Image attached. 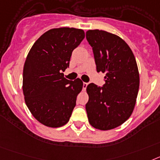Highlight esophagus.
I'll use <instances>...</instances> for the list:
<instances>
[{"mask_svg": "<svg viewBox=\"0 0 160 160\" xmlns=\"http://www.w3.org/2000/svg\"><path fill=\"white\" fill-rule=\"evenodd\" d=\"M88 83H86V82H84V83H83V89L84 90H85L86 89V88H87V86H88Z\"/></svg>", "mask_w": 160, "mask_h": 160, "instance_id": "esophagus-1", "label": "esophagus"}]
</instances>
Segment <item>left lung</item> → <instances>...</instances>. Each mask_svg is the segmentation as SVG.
Segmentation results:
<instances>
[{"label": "left lung", "mask_w": 160, "mask_h": 160, "mask_svg": "<svg viewBox=\"0 0 160 160\" xmlns=\"http://www.w3.org/2000/svg\"><path fill=\"white\" fill-rule=\"evenodd\" d=\"M86 38L92 48L97 72L105 73L102 87L87 86L85 108L94 128L108 130L124 123L131 115L139 88L134 55L123 39L105 30H90Z\"/></svg>", "instance_id": "8db88e82"}]
</instances>
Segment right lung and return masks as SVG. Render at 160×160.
I'll use <instances>...</instances> for the list:
<instances>
[{
	"instance_id": "obj_1",
	"label": "right lung",
	"mask_w": 160,
	"mask_h": 160,
	"mask_svg": "<svg viewBox=\"0 0 160 160\" xmlns=\"http://www.w3.org/2000/svg\"><path fill=\"white\" fill-rule=\"evenodd\" d=\"M84 38L80 29H51L34 42L26 57L22 86L25 101L42 124L60 127L70 119L83 82L79 78L67 80L63 72L69 68L72 51Z\"/></svg>"
}]
</instances>
